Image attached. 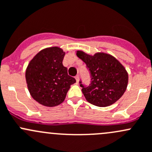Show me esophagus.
<instances>
[{
  "instance_id": "esophagus-1",
  "label": "esophagus",
  "mask_w": 152,
  "mask_h": 152,
  "mask_svg": "<svg viewBox=\"0 0 152 152\" xmlns=\"http://www.w3.org/2000/svg\"><path fill=\"white\" fill-rule=\"evenodd\" d=\"M79 78H80V77H79V75H77L76 77H75V79H76V81L77 82H79Z\"/></svg>"
}]
</instances>
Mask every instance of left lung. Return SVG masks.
Listing matches in <instances>:
<instances>
[{"instance_id":"left-lung-1","label":"left lung","mask_w":152,"mask_h":152,"mask_svg":"<svg viewBox=\"0 0 152 152\" xmlns=\"http://www.w3.org/2000/svg\"><path fill=\"white\" fill-rule=\"evenodd\" d=\"M76 54L86 64L91 75L89 86L80 84L86 99L98 107H107L118 101L128 84V73L124 66L108 53H96L92 56L77 50Z\"/></svg>"}]
</instances>
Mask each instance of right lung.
<instances>
[{
	"label": "right lung",
	"mask_w": 152,
	"mask_h": 152,
	"mask_svg": "<svg viewBox=\"0 0 152 152\" xmlns=\"http://www.w3.org/2000/svg\"><path fill=\"white\" fill-rule=\"evenodd\" d=\"M67 53V52H66ZM66 52L59 47L42 50L30 61L26 70L28 89L33 99L45 107H55L64 101L76 80L68 75L62 61Z\"/></svg>",
	"instance_id": "right-lung-1"
}]
</instances>
